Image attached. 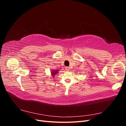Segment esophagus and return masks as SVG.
Here are the masks:
<instances>
[{"instance_id":"obj_1","label":"esophagus","mask_w":126,"mask_h":126,"mask_svg":"<svg viewBox=\"0 0 126 126\" xmlns=\"http://www.w3.org/2000/svg\"><path fill=\"white\" fill-rule=\"evenodd\" d=\"M66 70L67 71H69V68L68 67H66Z\"/></svg>"}]
</instances>
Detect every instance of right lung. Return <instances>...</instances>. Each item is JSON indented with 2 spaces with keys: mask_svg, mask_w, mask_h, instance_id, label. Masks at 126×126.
<instances>
[{
  "mask_svg": "<svg viewBox=\"0 0 126 126\" xmlns=\"http://www.w3.org/2000/svg\"><path fill=\"white\" fill-rule=\"evenodd\" d=\"M59 70H58V69H55V70H51V75L52 76V77H54V76L57 75V74L58 73V71H59Z\"/></svg>",
  "mask_w": 126,
  "mask_h": 126,
  "instance_id": "add662e5",
  "label": "right lung"
}]
</instances>
